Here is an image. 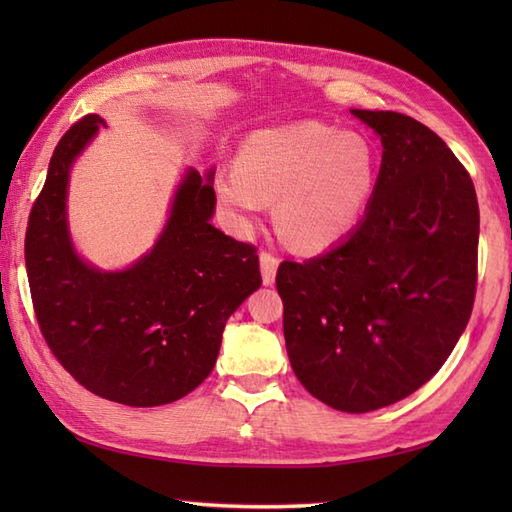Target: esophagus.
Segmentation results:
<instances>
[{
    "instance_id": "obj_1",
    "label": "esophagus",
    "mask_w": 512,
    "mask_h": 512,
    "mask_svg": "<svg viewBox=\"0 0 512 512\" xmlns=\"http://www.w3.org/2000/svg\"><path fill=\"white\" fill-rule=\"evenodd\" d=\"M259 264H262L264 286H273L275 275H277V266H279V257L275 253H270V250H262V253H259Z\"/></svg>"
}]
</instances>
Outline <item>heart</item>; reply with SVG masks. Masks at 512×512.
Returning a JSON list of instances; mask_svg holds the SVG:
<instances>
[{
    "mask_svg": "<svg viewBox=\"0 0 512 512\" xmlns=\"http://www.w3.org/2000/svg\"><path fill=\"white\" fill-rule=\"evenodd\" d=\"M378 173V154L365 136L301 121L250 134L237 169L217 180V195L244 222L279 198L277 220L290 242L325 248L361 220Z\"/></svg>",
    "mask_w": 512,
    "mask_h": 512,
    "instance_id": "obj_1",
    "label": "heart"
}]
</instances>
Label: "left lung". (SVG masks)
Segmentation results:
<instances>
[{
	"label": "left lung",
	"instance_id": "obj_1",
	"mask_svg": "<svg viewBox=\"0 0 512 512\" xmlns=\"http://www.w3.org/2000/svg\"><path fill=\"white\" fill-rule=\"evenodd\" d=\"M383 143L367 213L350 237L277 270L284 336L301 385L365 413L438 372L471 319L480 209L469 171L416 118L352 110Z\"/></svg>",
	"mask_w": 512,
	"mask_h": 512
}]
</instances>
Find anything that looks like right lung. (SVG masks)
I'll return each instance as SVG.
<instances>
[{
    "label": "right lung",
    "mask_w": 512,
    "mask_h": 512,
    "mask_svg": "<svg viewBox=\"0 0 512 512\" xmlns=\"http://www.w3.org/2000/svg\"><path fill=\"white\" fill-rule=\"evenodd\" d=\"M105 125L76 121L50 158L26 226V270L39 330L76 383L105 400L158 407L211 374L226 319L262 286L253 244L211 226L215 191L189 171L165 233L123 273H101L74 253L65 224L72 160Z\"/></svg>",
    "instance_id": "1"
}]
</instances>
